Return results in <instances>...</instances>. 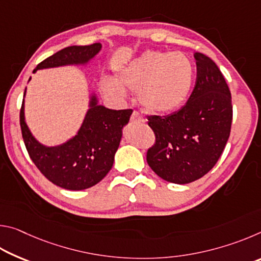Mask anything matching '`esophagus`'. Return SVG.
<instances>
[{"label":"esophagus","instance_id":"obj_1","mask_svg":"<svg viewBox=\"0 0 261 261\" xmlns=\"http://www.w3.org/2000/svg\"><path fill=\"white\" fill-rule=\"evenodd\" d=\"M131 122H134V123L145 122V118H144V116H141L138 112H134L131 115Z\"/></svg>","mask_w":261,"mask_h":261}]
</instances>
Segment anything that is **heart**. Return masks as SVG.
Here are the masks:
<instances>
[{"label": "heart", "mask_w": 261, "mask_h": 261, "mask_svg": "<svg viewBox=\"0 0 261 261\" xmlns=\"http://www.w3.org/2000/svg\"><path fill=\"white\" fill-rule=\"evenodd\" d=\"M193 65L183 53L147 50L117 72L103 77L100 88L109 98L123 100L126 90L137 91L143 107L152 113H169L180 107L191 91Z\"/></svg>", "instance_id": "heart-1"}]
</instances>
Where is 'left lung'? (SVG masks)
Returning <instances> with one entry per match:
<instances>
[{
	"instance_id": "left-lung-1",
	"label": "left lung",
	"mask_w": 261,
	"mask_h": 261,
	"mask_svg": "<svg viewBox=\"0 0 261 261\" xmlns=\"http://www.w3.org/2000/svg\"><path fill=\"white\" fill-rule=\"evenodd\" d=\"M197 81L182 108L167 116H148L155 144L146 160L167 182L188 184L201 178L215 166L230 136V90L218 65L194 53Z\"/></svg>"
}]
</instances>
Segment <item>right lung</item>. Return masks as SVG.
Wrapping results in <instances>:
<instances>
[{
	"label": "right lung",
	"instance_id": "obj_1",
	"mask_svg": "<svg viewBox=\"0 0 261 261\" xmlns=\"http://www.w3.org/2000/svg\"><path fill=\"white\" fill-rule=\"evenodd\" d=\"M100 50L99 42L90 46L67 47L39 63L33 72L62 65L86 64ZM131 114L132 109L114 110L98 105L95 94H92L90 109L77 135L64 144L53 147L40 144L31 134L25 122L24 100L19 122L29 155L42 175L57 187L79 191L99 183L112 169L115 153L120 146L122 129L127 124Z\"/></svg>",
	"mask_w": 261,
	"mask_h": 261
}]
</instances>
